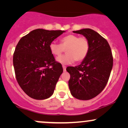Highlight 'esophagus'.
<instances>
[{"instance_id":"obj_1","label":"esophagus","mask_w":128,"mask_h":128,"mask_svg":"<svg viewBox=\"0 0 128 128\" xmlns=\"http://www.w3.org/2000/svg\"><path fill=\"white\" fill-rule=\"evenodd\" d=\"M62 68H63V70H64V72L66 71V66H62Z\"/></svg>"}]
</instances>
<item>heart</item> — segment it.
<instances>
[{"label": "heart", "instance_id": "heart-1", "mask_svg": "<svg viewBox=\"0 0 128 128\" xmlns=\"http://www.w3.org/2000/svg\"><path fill=\"white\" fill-rule=\"evenodd\" d=\"M65 49L66 54L58 57L57 62L64 65L70 64L74 61L80 62L86 59L88 54L89 41L85 36L79 37L77 35L68 34L61 39L60 44L52 42L49 44L51 54L56 56L61 55Z\"/></svg>", "mask_w": 128, "mask_h": 128}]
</instances>
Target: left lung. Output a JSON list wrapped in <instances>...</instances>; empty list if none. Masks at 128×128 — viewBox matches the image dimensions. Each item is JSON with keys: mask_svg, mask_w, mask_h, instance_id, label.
I'll use <instances>...</instances> for the list:
<instances>
[{"mask_svg": "<svg viewBox=\"0 0 128 128\" xmlns=\"http://www.w3.org/2000/svg\"><path fill=\"white\" fill-rule=\"evenodd\" d=\"M88 40L90 50L80 65L66 68L70 74L68 86L72 95L79 100L92 99L102 92L113 66L111 48L107 41L91 29L73 31Z\"/></svg>", "mask_w": 128, "mask_h": 128, "instance_id": "1", "label": "left lung"}]
</instances>
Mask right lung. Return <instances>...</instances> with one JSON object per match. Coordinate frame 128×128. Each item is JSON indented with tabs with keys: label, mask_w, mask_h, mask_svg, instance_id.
Returning <instances> with one entry per match:
<instances>
[{
	"label": "right lung",
	"mask_w": 128,
	"mask_h": 128,
	"mask_svg": "<svg viewBox=\"0 0 128 128\" xmlns=\"http://www.w3.org/2000/svg\"><path fill=\"white\" fill-rule=\"evenodd\" d=\"M64 32L35 29L23 36L16 46L13 55L16 79L31 98L43 100L54 93L63 68L51 54L49 44Z\"/></svg>",
	"instance_id": "add662e5"
}]
</instances>
